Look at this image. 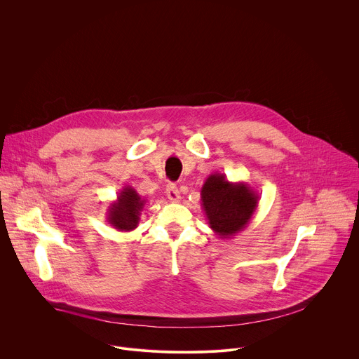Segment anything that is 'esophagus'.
<instances>
[{
	"mask_svg": "<svg viewBox=\"0 0 359 359\" xmlns=\"http://www.w3.org/2000/svg\"><path fill=\"white\" fill-rule=\"evenodd\" d=\"M166 196H168V198H169L170 201H173V203L180 201V193H179V190H177V187H176L175 184H169V186H168V189H166Z\"/></svg>",
	"mask_w": 359,
	"mask_h": 359,
	"instance_id": "34e87169",
	"label": "esophagus"
}]
</instances>
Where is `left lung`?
Instances as JSON below:
<instances>
[{
    "label": "left lung",
    "mask_w": 359,
    "mask_h": 359,
    "mask_svg": "<svg viewBox=\"0 0 359 359\" xmlns=\"http://www.w3.org/2000/svg\"><path fill=\"white\" fill-rule=\"evenodd\" d=\"M259 194L244 182H229L222 173L210 175L201 187V208L219 238L243 231L259 208Z\"/></svg>",
    "instance_id": "1"
}]
</instances>
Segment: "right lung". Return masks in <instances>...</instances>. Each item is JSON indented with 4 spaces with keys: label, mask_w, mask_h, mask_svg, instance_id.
Instances as JSON below:
<instances>
[{
    "label": "right lung",
    "mask_w": 359,
    "mask_h": 359,
    "mask_svg": "<svg viewBox=\"0 0 359 359\" xmlns=\"http://www.w3.org/2000/svg\"><path fill=\"white\" fill-rule=\"evenodd\" d=\"M144 203L146 200L133 187L125 186L118 193V198L108 208V223L119 231L135 230L140 222Z\"/></svg>",
    "instance_id": "add662e5"
}]
</instances>
